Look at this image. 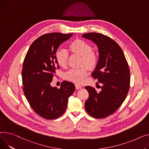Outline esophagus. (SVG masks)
Listing matches in <instances>:
<instances>
[{
    "instance_id": "obj_1",
    "label": "esophagus",
    "mask_w": 149,
    "mask_h": 149,
    "mask_svg": "<svg viewBox=\"0 0 149 149\" xmlns=\"http://www.w3.org/2000/svg\"><path fill=\"white\" fill-rule=\"evenodd\" d=\"M75 87H76V88L77 90V89H80V88H82V86H81V85H79V84H75Z\"/></svg>"
}]
</instances>
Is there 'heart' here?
<instances>
[{
  "label": "heart",
  "mask_w": 149,
  "mask_h": 149,
  "mask_svg": "<svg viewBox=\"0 0 149 149\" xmlns=\"http://www.w3.org/2000/svg\"><path fill=\"white\" fill-rule=\"evenodd\" d=\"M69 48L73 53L82 56L81 64L85 65L88 68H93L97 64V56L93 52L92 46L82 40H76L72 42ZM68 52L63 47L59 48L55 54L57 63L61 67H64L67 64ZM88 74V70L85 67L79 68H71L64 74V77L67 80L76 83H81L84 77Z\"/></svg>",
  "instance_id": "b5f03b06"
}]
</instances>
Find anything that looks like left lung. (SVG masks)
I'll return each instance as SVG.
<instances>
[{
	"label": "left lung",
	"mask_w": 149,
	"mask_h": 149,
	"mask_svg": "<svg viewBox=\"0 0 149 149\" xmlns=\"http://www.w3.org/2000/svg\"><path fill=\"white\" fill-rule=\"evenodd\" d=\"M97 46L99 58L91 76L103 84L97 93L86 86L89 97L85 103L86 111L95 118H105L114 113L123 103L130 88V70L124 53L118 44L103 34H83Z\"/></svg>",
	"instance_id": "obj_1"
}]
</instances>
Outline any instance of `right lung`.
<instances>
[{"label":"right lung","instance_id":"obj_1","mask_svg":"<svg viewBox=\"0 0 149 149\" xmlns=\"http://www.w3.org/2000/svg\"><path fill=\"white\" fill-rule=\"evenodd\" d=\"M73 34L42 35L33 42L23 61L22 76L24 95L32 109L45 119L54 120L62 116L68 97L75 90L73 83L65 81L59 88L50 85L56 70L59 68L56 52Z\"/></svg>","mask_w":149,"mask_h":149}]
</instances>
